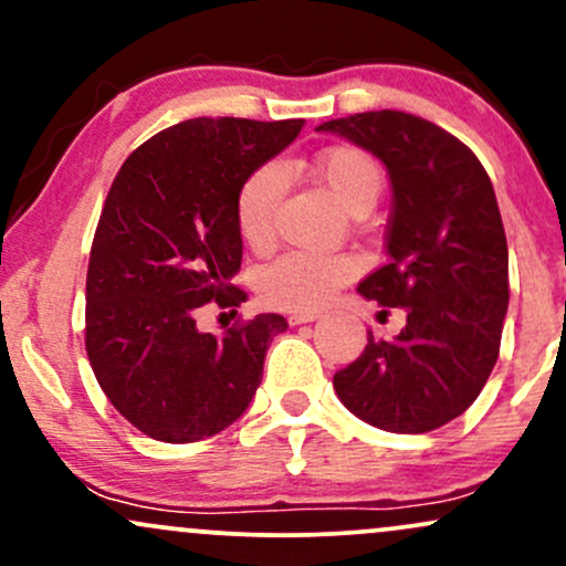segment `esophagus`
<instances>
[{"mask_svg": "<svg viewBox=\"0 0 566 566\" xmlns=\"http://www.w3.org/2000/svg\"><path fill=\"white\" fill-rule=\"evenodd\" d=\"M287 319H290V324H305V322L319 319V314H316V311H292Z\"/></svg>", "mask_w": 566, "mask_h": 566, "instance_id": "34e87169", "label": "esophagus"}]
</instances>
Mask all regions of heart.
Masks as SVG:
<instances>
[{
  "mask_svg": "<svg viewBox=\"0 0 566 566\" xmlns=\"http://www.w3.org/2000/svg\"><path fill=\"white\" fill-rule=\"evenodd\" d=\"M316 178L329 197L346 212L373 207L380 197L382 172L378 161L354 146H335L314 161ZM287 175L276 161L261 165L242 180L233 201L239 237L252 250H263L274 239V216L282 199ZM354 274V263L343 255L319 252H284L269 263L261 274V292L271 305L284 311H314L333 297L346 279Z\"/></svg>",
  "mask_w": 566,
  "mask_h": 566,
  "instance_id": "b5f03b06",
  "label": "heart"
}]
</instances>
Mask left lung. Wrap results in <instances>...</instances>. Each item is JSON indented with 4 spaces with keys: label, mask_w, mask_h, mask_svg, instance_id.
<instances>
[{
    "label": "left lung",
    "mask_w": 566,
    "mask_h": 566,
    "mask_svg": "<svg viewBox=\"0 0 566 566\" xmlns=\"http://www.w3.org/2000/svg\"><path fill=\"white\" fill-rule=\"evenodd\" d=\"M367 148L394 188L388 261L359 292L405 308L394 340L337 369V399L365 423L426 433L463 415L500 354L509 311V244L495 188L465 143L405 112H367L316 127Z\"/></svg>",
    "instance_id": "8db88e82"
}]
</instances>
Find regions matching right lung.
<instances>
[{
    "instance_id": "obj_1",
    "label": "right lung",
    "mask_w": 566,
    "mask_h": 566,
    "mask_svg": "<svg viewBox=\"0 0 566 566\" xmlns=\"http://www.w3.org/2000/svg\"><path fill=\"white\" fill-rule=\"evenodd\" d=\"M301 127L199 116L161 129L116 172L90 250L84 346L103 394L146 437L186 444L220 433L261 386L284 316L212 335L197 314L210 301H247L231 284L242 265L233 201Z\"/></svg>"
}]
</instances>
